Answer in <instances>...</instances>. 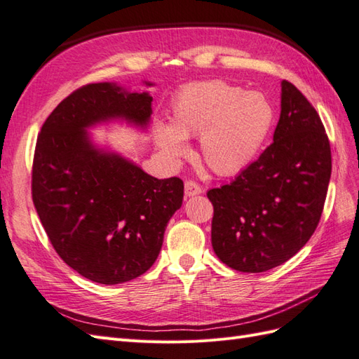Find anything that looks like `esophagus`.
Masks as SVG:
<instances>
[{
  "instance_id": "obj_1",
  "label": "esophagus",
  "mask_w": 359,
  "mask_h": 359,
  "mask_svg": "<svg viewBox=\"0 0 359 359\" xmlns=\"http://www.w3.org/2000/svg\"><path fill=\"white\" fill-rule=\"evenodd\" d=\"M198 194H201V187L198 185V183L192 182V180L185 182V196L187 197H194Z\"/></svg>"
}]
</instances>
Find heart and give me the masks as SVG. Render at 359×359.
Masks as SVG:
<instances>
[{"instance_id":"1","label":"heart","mask_w":359,"mask_h":359,"mask_svg":"<svg viewBox=\"0 0 359 359\" xmlns=\"http://www.w3.org/2000/svg\"><path fill=\"white\" fill-rule=\"evenodd\" d=\"M273 109L259 92H243L223 80L188 85L177 92L170 126L158 123L154 141L172 162L188 154V137L198 136L200 158L222 176L249 165L267 137Z\"/></svg>"}]
</instances>
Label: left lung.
Wrapping results in <instances>:
<instances>
[{
    "label": "left lung",
    "instance_id": "left-lung-1",
    "mask_svg": "<svg viewBox=\"0 0 359 359\" xmlns=\"http://www.w3.org/2000/svg\"><path fill=\"white\" fill-rule=\"evenodd\" d=\"M273 144L235 180L208 191L214 205L212 247L219 261L262 273L292 258L318 226L332 171L317 110L282 81Z\"/></svg>",
    "mask_w": 359,
    "mask_h": 359
}]
</instances>
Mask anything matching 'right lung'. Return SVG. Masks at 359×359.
I'll use <instances>...</instances> for the list:
<instances>
[{"label":"right lung","instance_id":"obj_1","mask_svg":"<svg viewBox=\"0 0 359 359\" xmlns=\"http://www.w3.org/2000/svg\"><path fill=\"white\" fill-rule=\"evenodd\" d=\"M153 86L151 81H144ZM149 92L92 83L68 95L36 142L32 196L60 258L83 278L116 285L154 264L165 227L182 206L183 182L156 179L116 151L97 145L89 128L124 121L147 130Z\"/></svg>","mask_w":359,"mask_h":359}]
</instances>
